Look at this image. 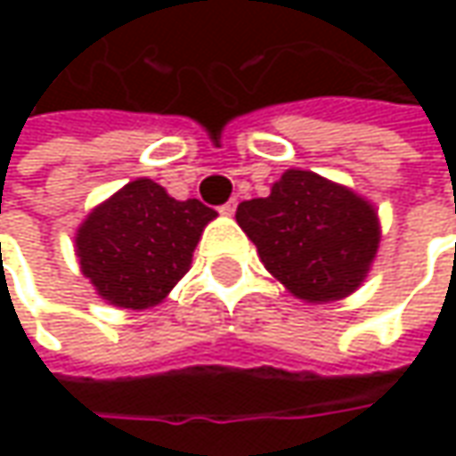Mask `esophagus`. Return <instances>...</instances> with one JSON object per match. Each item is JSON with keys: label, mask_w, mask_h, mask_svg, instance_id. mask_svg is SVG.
I'll list each match as a JSON object with an SVG mask.
<instances>
[{"label": "esophagus", "mask_w": 456, "mask_h": 456, "mask_svg": "<svg viewBox=\"0 0 456 456\" xmlns=\"http://www.w3.org/2000/svg\"><path fill=\"white\" fill-rule=\"evenodd\" d=\"M218 210L223 216H233V213H236V200H228L225 205H220Z\"/></svg>", "instance_id": "1"}]
</instances>
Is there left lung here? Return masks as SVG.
<instances>
[{
  "label": "left lung",
  "instance_id": "left-lung-1",
  "mask_svg": "<svg viewBox=\"0 0 456 456\" xmlns=\"http://www.w3.org/2000/svg\"><path fill=\"white\" fill-rule=\"evenodd\" d=\"M236 220L266 272L309 305L350 297L380 243L376 205L309 169H287L269 198L240 202Z\"/></svg>",
  "mask_w": 456,
  "mask_h": 456
}]
</instances>
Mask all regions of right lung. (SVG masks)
I'll use <instances>...</instances> for the list:
<instances>
[{"label":"right lung","mask_w":456,"mask_h":456,"mask_svg":"<svg viewBox=\"0 0 456 456\" xmlns=\"http://www.w3.org/2000/svg\"><path fill=\"white\" fill-rule=\"evenodd\" d=\"M218 213L200 200H175L139 177L96 205L76 231L80 272L118 309L162 305L190 272L202 231Z\"/></svg>","instance_id":"1"}]
</instances>
